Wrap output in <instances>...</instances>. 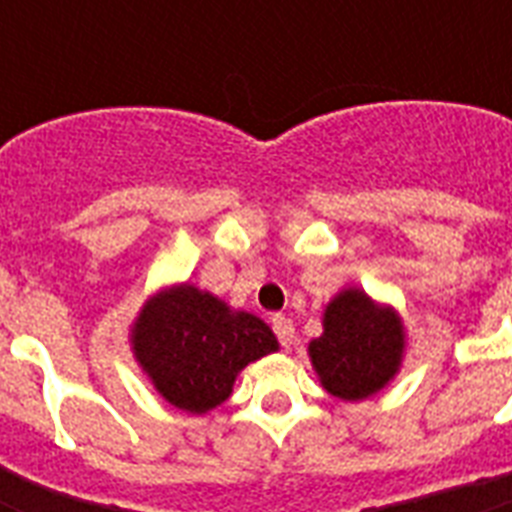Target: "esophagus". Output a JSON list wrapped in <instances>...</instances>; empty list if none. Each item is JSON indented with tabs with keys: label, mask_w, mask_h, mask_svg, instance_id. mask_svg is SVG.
Listing matches in <instances>:
<instances>
[{
	"label": "esophagus",
	"mask_w": 512,
	"mask_h": 512,
	"mask_svg": "<svg viewBox=\"0 0 512 512\" xmlns=\"http://www.w3.org/2000/svg\"><path fill=\"white\" fill-rule=\"evenodd\" d=\"M271 327L273 332H276V337H279V342L284 345V348H289L292 345V340H295V324L287 319V316H273L271 319Z\"/></svg>",
	"instance_id": "esophagus-1"
}]
</instances>
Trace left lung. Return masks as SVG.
Segmentation results:
<instances>
[{"instance_id":"left-lung-1","label":"left lung","mask_w":512,"mask_h":512,"mask_svg":"<svg viewBox=\"0 0 512 512\" xmlns=\"http://www.w3.org/2000/svg\"><path fill=\"white\" fill-rule=\"evenodd\" d=\"M404 321L390 305L374 303L364 289L348 287L324 311V335L308 356L327 393L361 401L380 393L401 369Z\"/></svg>"}]
</instances>
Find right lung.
<instances>
[{"mask_svg": "<svg viewBox=\"0 0 512 512\" xmlns=\"http://www.w3.org/2000/svg\"><path fill=\"white\" fill-rule=\"evenodd\" d=\"M132 353L167 404L207 414L233 393L247 364L279 350L263 319L231 311L220 297L193 284L146 300L132 324Z\"/></svg>", "mask_w": 512, "mask_h": 512, "instance_id": "add662e5", "label": "right lung"}]
</instances>
